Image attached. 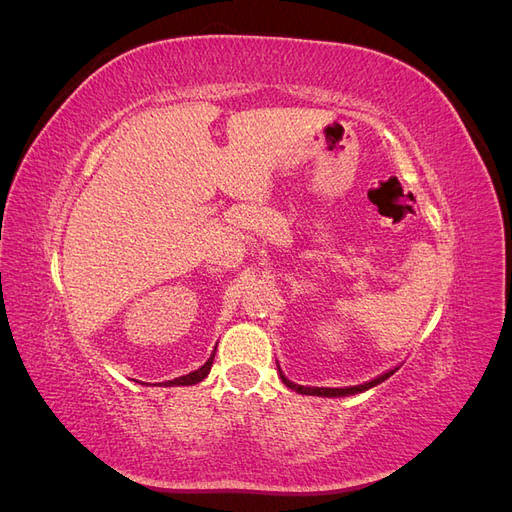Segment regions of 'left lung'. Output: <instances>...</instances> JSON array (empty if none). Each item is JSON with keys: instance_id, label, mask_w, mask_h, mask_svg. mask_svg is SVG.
Listing matches in <instances>:
<instances>
[{"instance_id": "8db88e82", "label": "left lung", "mask_w": 512, "mask_h": 512, "mask_svg": "<svg viewBox=\"0 0 512 512\" xmlns=\"http://www.w3.org/2000/svg\"><path fill=\"white\" fill-rule=\"evenodd\" d=\"M395 374V369H391V371H386V374H382V376H378L376 380H371V382H365V384H359V386H348V389H320V386H301V384H294V382H290L282 371H280V376H282V382L288 386V389H292V391H297V393H301V395H320V397H344V395H354V393H363V391H367V389H371V386H376V384H380V382H384L386 378L389 376H393Z\"/></svg>"}]
</instances>
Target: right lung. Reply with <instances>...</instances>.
Segmentation results:
<instances>
[{"label": "right lung", "instance_id": "1", "mask_svg": "<svg viewBox=\"0 0 512 512\" xmlns=\"http://www.w3.org/2000/svg\"><path fill=\"white\" fill-rule=\"evenodd\" d=\"M213 356H215V354H211V359H209L203 367H200V369L192 371V374H188V376H181V378H175V380H168V382H164V384H166V386H179V384H183V386H190V384H196V382H200V380H205V378H207V374L211 371Z\"/></svg>", "mask_w": 512, "mask_h": 512}]
</instances>
